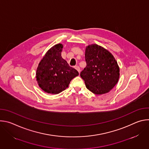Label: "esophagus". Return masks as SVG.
Returning <instances> with one entry per match:
<instances>
[{"label":"esophagus","mask_w":149,"mask_h":149,"mask_svg":"<svg viewBox=\"0 0 149 149\" xmlns=\"http://www.w3.org/2000/svg\"><path fill=\"white\" fill-rule=\"evenodd\" d=\"M75 68L78 71V72L79 73H80V68H79V67H78V66H75Z\"/></svg>","instance_id":"1"}]
</instances>
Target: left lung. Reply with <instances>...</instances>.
<instances>
[{
    "label": "left lung",
    "instance_id": "1",
    "mask_svg": "<svg viewBox=\"0 0 149 149\" xmlns=\"http://www.w3.org/2000/svg\"><path fill=\"white\" fill-rule=\"evenodd\" d=\"M85 58L86 67L80 73L86 87L93 93H108L117 84L120 68L113 54L97 44L86 47Z\"/></svg>",
    "mask_w": 149,
    "mask_h": 149
}]
</instances>
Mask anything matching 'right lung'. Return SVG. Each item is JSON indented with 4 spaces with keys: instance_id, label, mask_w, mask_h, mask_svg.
Returning a JSON list of instances; mask_svg holds the SVG:
<instances>
[{
    "instance_id": "right-lung-1",
    "label": "right lung",
    "mask_w": 149,
    "mask_h": 149,
    "mask_svg": "<svg viewBox=\"0 0 149 149\" xmlns=\"http://www.w3.org/2000/svg\"><path fill=\"white\" fill-rule=\"evenodd\" d=\"M63 45L51 48L39 63L36 78L39 87L45 93L58 94L68 87L71 81L79 75L61 56Z\"/></svg>"
}]
</instances>
